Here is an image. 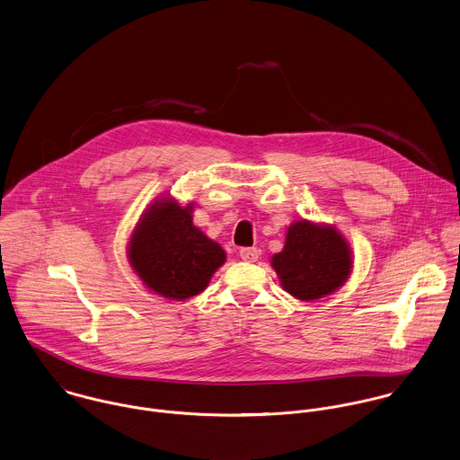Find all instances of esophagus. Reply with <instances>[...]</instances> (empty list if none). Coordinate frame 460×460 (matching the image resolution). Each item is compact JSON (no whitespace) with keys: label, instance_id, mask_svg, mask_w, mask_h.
<instances>
[{"label":"esophagus","instance_id":"34e87169","mask_svg":"<svg viewBox=\"0 0 460 460\" xmlns=\"http://www.w3.org/2000/svg\"><path fill=\"white\" fill-rule=\"evenodd\" d=\"M240 258H242L243 261L254 263V261H258V258H260V251H258V249H240Z\"/></svg>","mask_w":460,"mask_h":460}]
</instances>
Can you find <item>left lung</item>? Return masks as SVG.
<instances>
[{"label": "left lung", "instance_id": "8db88e82", "mask_svg": "<svg viewBox=\"0 0 460 460\" xmlns=\"http://www.w3.org/2000/svg\"><path fill=\"white\" fill-rule=\"evenodd\" d=\"M270 263L282 289L304 302L334 293L354 269L352 249L341 231L307 218L289 224L284 247Z\"/></svg>", "mask_w": 460, "mask_h": 460}]
</instances>
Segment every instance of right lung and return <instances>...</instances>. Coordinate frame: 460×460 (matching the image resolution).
<instances>
[{
	"label": "right lung",
	"instance_id": "right-lung-1",
	"mask_svg": "<svg viewBox=\"0 0 460 460\" xmlns=\"http://www.w3.org/2000/svg\"><path fill=\"white\" fill-rule=\"evenodd\" d=\"M193 204L162 197L146 208L128 242V261L146 288L171 300L202 293L226 251L193 226Z\"/></svg>",
	"mask_w": 460,
	"mask_h": 460
}]
</instances>
